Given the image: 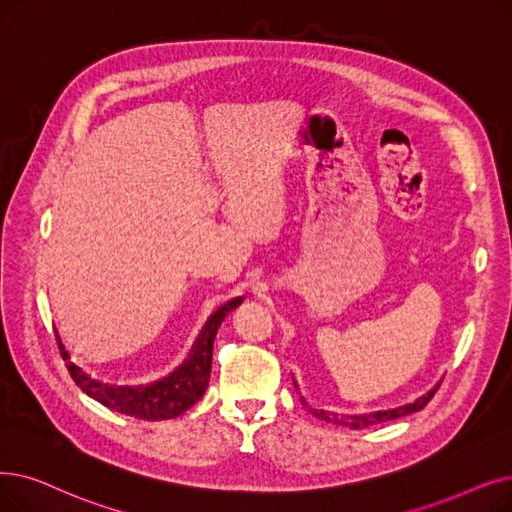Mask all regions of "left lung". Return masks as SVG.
I'll use <instances>...</instances> for the list:
<instances>
[{"instance_id":"1","label":"left lung","mask_w":512,"mask_h":512,"mask_svg":"<svg viewBox=\"0 0 512 512\" xmlns=\"http://www.w3.org/2000/svg\"><path fill=\"white\" fill-rule=\"evenodd\" d=\"M293 385L299 393V385L295 381L293 376ZM441 383H437L431 391H427L425 395H420L418 399H414L412 404H404V406H397V408H389V410H374V412H366V414H339V412H330V410H322V408H311L307 404V399L299 393V399L303 402L305 408H309V412L318 416L320 420H326V422H332V425H339V427H347V429H366V427H372V425H379V422H387V420H395V418H402V416H408V414H414L418 410L425 408L431 397L435 395V391L439 389Z\"/></svg>"}]
</instances>
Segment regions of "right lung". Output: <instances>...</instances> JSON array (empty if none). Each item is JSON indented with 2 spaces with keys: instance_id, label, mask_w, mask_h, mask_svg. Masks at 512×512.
I'll return each mask as SVG.
<instances>
[{
  "instance_id": "obj_1",
  "label": "right lung",
  "mask_w": 512,
  "mask_h": 512,
  "mask_svg": "<svg viewBox=\"0 0 512 512\" xmlns=\"http://www.w3.org/2000/svg\"><path fill=\"white\" fill-rule=\"evenodd\" d=\"M242 301L244 297H234L228 303L217 307L205 322L203 330L198 332V337L190 353L186 355V360L173 372L163 376V379L142 383V385H121L92 374L85 366L73 360V355L69 349H66L58 328L56 326L54 328H56L58 347L62 351V360L66 362V368H69L75 383L87 395L94 397L102 406L133 418L169 420L184 414L205 395L209 376H211L215 335L224 318Z\"/></svg>"
}]
</instances>
